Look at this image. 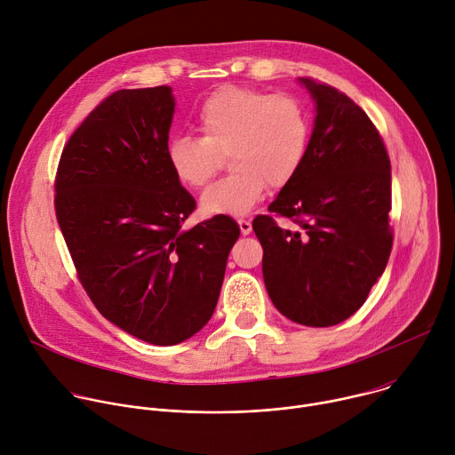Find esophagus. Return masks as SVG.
Returning <instances> with one entry per match:
<instances>
[{
	"label": "esophagus",
	"mask_w": 455,
	"mask_h": 455,
	"mask_svg": "<svg viewBox=\"0 0 455 455\" xmlns=\"http://www.w3.org/2000/svg\"><path fill=\"white\" fill-rule=\"evenodd\" d=\"M237 225H239L243 235H248L251 232V223L248 220H237Z\"/></svg>",
	"instance_id": "1"
}]
</instances>
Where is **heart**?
Here are the masks:
<instances>
[{"label":"heart","instance_id":"heart-1","mask_svg":"<svg viewBox=\"0 0 455 455\" xmlns=\"http://www.w3.org/2000/svg\"><path fill=\"white\" fill-rule=\"evenodd\" d=\"M202 137H176L167 144L174 176L190 187H204L228 156L234 171L202 194L205 214L244 216L275 188L290 183L306 158L309 116L290 95L225 86L209 95L196 115Z\"/></svg>","mask_w":455,"mask_h":455}]
</instances>
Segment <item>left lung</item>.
<instances>
[{"label":"left lung","instance_id":"obj_1","mask_svg":"<svg viewBox=\"0 0 455 455\" xmlns=\"http://www.w3.org/2000/svg\"><path fill=\"white\" fill-rule=\"evenodd\" d=\"M315 102L306 158L251 223L261 243L263 277L274 306L290 320L328 328L349 318L383 274L393 248L388 228L391 162L379 133L347 95L300 77Z\"/></svg>","mask_w":455,"mask_h":455}]
</instances>
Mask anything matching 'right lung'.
Returning <instances> with one entry per match:
<instances>
[{
  "mask_svg": "<svg viewBox=\"0 0 455 455\" xmlns=\"http://www.w3.org/2000/svg\"><path fill=\"white\" fill-rule=\"evenodd\" d=\"M169 86L120 90L64 148L55 212L79 279L104 318L155 346H174L211 320L237 223L183 221L196 202L169 167Z\"/></svg>",
  "mask_w": 455,
  "mask_h": 455,
  "instance_id": "right-lung-1",
  "label": "right lung"
}]
</instances>
